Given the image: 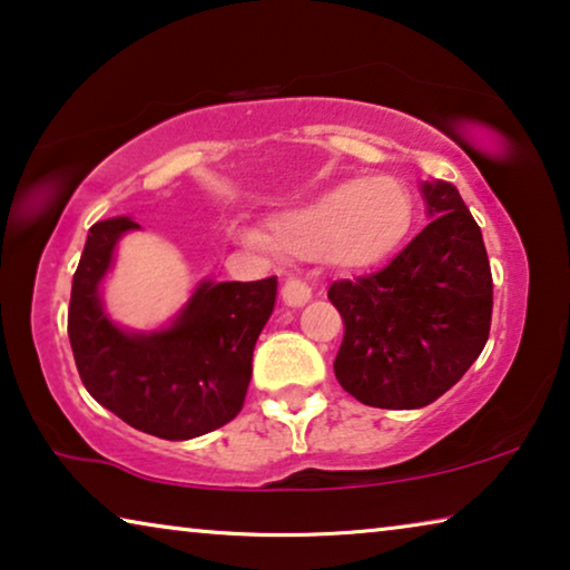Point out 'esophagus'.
<instances>
[{"mask_svg":"<svg viewBox=\"0 0 570 570\" xmlns=\"http://www.w3.org/2000/svg\"><path fill=\"white\" fill-rule=\"evenodd\" d=\"M282 299L288 307H304L312 299V286L299 278H286L282 286Z\"/></svg>","mask_w":570,"mask_h":570,"instance_id":"obj_1","label":"esophagus"}]
</instances>
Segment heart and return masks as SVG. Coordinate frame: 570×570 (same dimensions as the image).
Masks as SVG:
<instances>
[{
	"label": "heart",
	"mask_w": 570,
	"mask_h": 570,
	"mask_svg": "<svg viewBox=\"0 0 570 570\" xmlns=\"http://www.w3.org/2000/svg\"><path fill=\"white\" fill-rule=\"evenodd\" d=\"M412 194L392 176L347 178L268 219L266 243L288 256H322L340 268H371L402 245L412 227ZM248 243H263L243 230Z\"/></svg>",
	"instance_id": "heart-1"
}]
</instances>
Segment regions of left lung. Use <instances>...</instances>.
Returning <instances> with one entry per match:
<instances>
[{
	"mask_svg": "<svg viewBox=\"0 0 570 570\" xmlns=\"http://www.w3.org/2000/svg\"><path fill=\"white\" fill-rule=\"evenodd\" d=\"M430 223L381 268L335 282L345 322L335 376L379 410H420L455 386L489 340L494 284L481 227L448 181L420 184Z\"/></svg>",
	"mask_w": 570,
	"mask_h": 570,
	"instance_id": "1",
	"label": "left lung"
}]
</instances>
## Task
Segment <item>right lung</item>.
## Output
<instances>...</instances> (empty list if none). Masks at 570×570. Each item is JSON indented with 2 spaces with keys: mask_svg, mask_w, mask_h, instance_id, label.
I'll use <instances>...</instances> for the list:
<instances>
[{
  "mask_svg": "<svg viewBox=\"0 0 570 570\" xmlns=\"http://www.w3.org/2000/svg\"><path fill=\"white\" fill-rule=\"evenodd\" d=\"M132 217L91 225L68 304V340L87 392L130 428L191 440L243 410L253 347L274 312L276 276L261 282L204 278L168 325L127 330L109 317L101 282Z\"/></svg>",
  "mask_w": 570,
  "mask_h": 570,
  "instance_id": "1",
  "label": "right lung"
}]
</instances>
